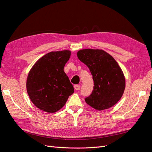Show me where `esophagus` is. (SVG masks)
Instances as JSON below:
<instances>
[{
    "label": "esophagus",
    "mask_w": 152,
    "mask_h": 152,
    "mask_svg": "<svg viewBox=\"0 0 152 152\" xmlns=\"http://www.w3.org/2000/svg\"><path fill=\"white\" fill-rule=\"evenodd\" d=\"M80 88V85H75L74 86V89L75 90H79Z\"/></svg>",
    "instance_id": "34e87169"
}]
</instances>
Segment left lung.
Masks as SVG:
<instances>
[{
  "mask_svg": "<svg viewBox=\"0 0 152 152\" xmlns=\"http://www.w3.org/2000/svg\"><path fill=\"white\" fill-rule=\"evenodd\" d=\"M77 55L89 68L94 80L93 92L85 98L87 104L99 111L113 107L126 87L125 77L115 59L102 49H82Z\"/></svg>",
  "mask_w": 152,
  "mask_h": 152,
  "instance_id": "left-lung-1",
  "label": "left lung"
}]
</instances>
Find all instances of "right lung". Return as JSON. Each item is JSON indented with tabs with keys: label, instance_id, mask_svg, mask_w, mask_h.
Segmentation results:
<instances>
[{
	"label": "right lung",
	"instance_id": "1",
	"mask_svg": "<svg viewBox=\"0 0 152 152\" xmlns=\"http://www.w3.org/2000/svg\"><path fill=\"white\" fill-rule=\"evenodd\" d=\"M70 55L68 50L50 52L31 68L27 77L26 91L31 102L39 109L48 113L56 112L74 92L64 72Z\"/></svg>",
	"mask_w": 152,
	"mask_h": 152
}]
</instances>
